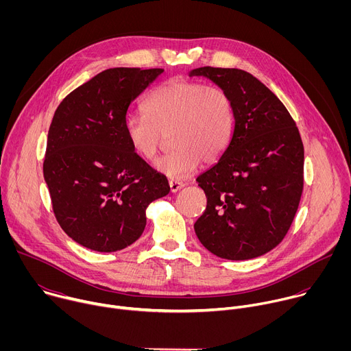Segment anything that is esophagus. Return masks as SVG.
I'll list each match as a JSON object with an SVG mask.
<instances>
[{
  "instance_id": "esophagus-1",
  "label": "esophagus",
  "mask_w": 351,
  "mask_h": 351,
  "mask_svg": "<svg viewBox=\"0 0 351 351\" xmlns=\"http://www.w3.org/2000/svg\"><path fill=\"white\" fill-rule=\"evenodd\" d=\"M184 184L182 182H178V180H169V190L171 193H176L178 190H180Z\"/></svg>"
}]
</instances>
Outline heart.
Returning a JSON list of instances; mask_svg holds the SVG:
<instances>
[{
    "label": "heart",
    "instance_id": "obj_1",
    "mask_svg": "<svg viewBox=\"0 0 351 351\" xmlns=\"http://www.w3.org/2000/svg\"><path fill=\"white\" fill-rule=\"evenodd\" d=\"M143 115H128L123 133L133 153L153 162L169 136L172 152L156 168L169 179H184L199 162L211 164L226 149L233 110L229 97L218 87L173 79L149 94Z\"/></svg>",
    "mask_w": 351,
    "mask_h": 351
}]
</instances>
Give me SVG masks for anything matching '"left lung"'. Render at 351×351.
Segmentation results:
<instances>
[{
  "instance_id": "8db88e82",
  "label": "left lung",
  "mask_w": 351,
  "mask_h": 351,
  "mask_svg": "<svg viewBox=\"0 0 351 351\" xmlns=\"http://www.w3.org/2000/svg\"><path fill=\"white\" fill-rule=\"evenodd\" d=\"M217 84L230 99L233 130L219 160L195 180L207 208L194 223L217 257L252 260L286 236L303 191L304 147L280 99L241 69L203 66L189 72Z\"/></svg>"
}]
</instances>
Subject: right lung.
I'll list each match as a JSON object with an SVG mask.
<instances>
[{
    "label": "right lung",
    "mask_w": 351,
    "mask_h": 351,
    "mask_svg": "<svg viewBox=\"0 0 351 351\" xmlns=\"http://www.w3.org/2000/svg\"><path fill=\"white\" fill-rule=\"evenodd\" d=\"M164 69L112 68L57 108L43 165L53 210L80 245L112 253L134 243L147 207L169 193L164 175L133 153L123 133L129 106Z\"/></svg>",
    "instance_id": "right-lung-1"
}]
</instances>
